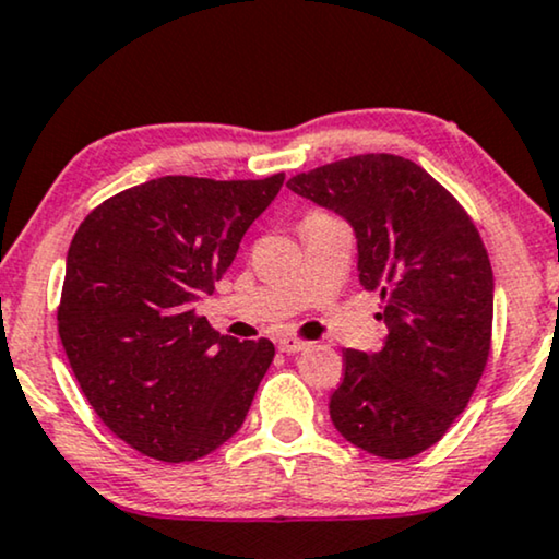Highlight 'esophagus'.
Here are the masks:
<instances>
[{"instance_id":"esophagus-1","label":"esophagus","mask_w":559,"mask_h":559,"mask_svg":"<svg viewBox=\"0 0 559 559\" xmlns=\"http://www.w3.org/2000/svg\"><path fill=\"white\" fill-rule=\"evenodd\" d=\"M307 341H301V337H281L278 341V350H284V353H299V350H304L307 348Z\"/></svg>"}]
</instances>
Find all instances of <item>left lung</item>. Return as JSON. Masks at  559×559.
<instances>
[{"label":"left lung","instance_id":"obj_1","mask_svg":"<svg viewBox=\"0 0 559 559\" xmlns=\"http://www.w3.org/2000/svg\"><path fill=\"white\" fill-rule=\"evenodd\" d=\"M348 218L358 278L379 292L390 335L377 353L343 350L330 418L381 459L418 456L459 418L490 358L492 267L462 203L415 162L356 154L286 182Z\"/></svg>","mask_w":559,"mask_h":559}]
</instances>
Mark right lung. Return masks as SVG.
I'll return each mask as SVG.
<instances>
[{"label": "right lung", "instance_id": "1", "mask_svg": "<svg viewBox=\"0 0 559 559\" xmlns=\"http://www.w3.org/2000/svg\"><path fill=\"white\" fill-rule=\"evenodd\" d=\"M284 178L165 175L110 195L76 229L56 309L61 345L97 418L139 454L195 462L245 423L273 343L218 335L195 301Z\"/></svg>", "mask_w": 559, "mask_h": 559}]
</instances>
